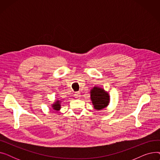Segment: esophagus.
<instances>
[{
  "instance_id": "esophagus-1",
  "label": "esophagus",
  "mask_w": 160,
  "mask_h": 160,
  "mask_svg": "<svg viewBox=\"0 0 160 160\" xmlns=\"http://www.w3.org/2000/svg\"><path fill=\"white\" fill-rule=\"evenodd\" d=\"M80 93H79V92H76L75 93V94H74V97H76V98H80Z\"/></svg>"
}]
</instances>
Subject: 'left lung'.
<instances>
[{
  "label": "left lung",
  "mask_w": 160,
  "mask_h": 160,
  "mask_svg": "<svg viewBox=\"0 0 160 160\" xmlns=\"http://www.w3.org/2000/svg\"><path fill=\"white\" fill-rule=\"evenodd\" d=\"M90 93L92 104L97 110H102L110 103V96L102 88L94 87L91 90Z\"/></svg>",
  "instance_id": "left-lung-1"
}]
</instances>
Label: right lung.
<instances>
[{"instance_id":"right-lung-1","label":"right lung","mask_w":160,"mask_h":160,"mask_svg":"<svg viewBox=\"0 0 160 160\" xmlns=\"http://www.w3.org/2000/svg\"><path fill=\"white\" fill-rule=\"evenodd\" d=\"M61 101L59 100H56V102H54V104L52 105V107L53 108V110H54L55 111H59L61 109Z\"/></svg>"}]
</instances>
